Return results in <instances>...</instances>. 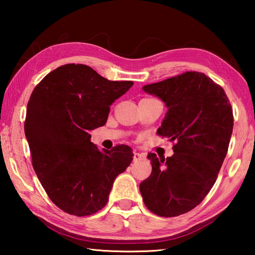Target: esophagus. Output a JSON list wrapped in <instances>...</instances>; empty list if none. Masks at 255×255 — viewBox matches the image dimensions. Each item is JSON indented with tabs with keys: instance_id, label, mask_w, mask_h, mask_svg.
I'll return each mask as SVG.
<instances>
[{
	"instance_id": "esophagus-1",
	"label": "esophagus",
	"mask_w": 255,
	"mask_h": 255,
	"mask_svg": "<svg viewBox=\"0 0 255 255\" xmlns=\"http://www.w3.org/2000/svg\"><path fill=\"white\" fill-rule=\"evenodd\" d=\"M143 157H144V155H143V154L135 152V153H133V157H132V159H133V162H137V161H140V159L143 158Z\"/></svg>"
}]
</instances>
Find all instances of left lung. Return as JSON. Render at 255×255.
Instances as JSON below:
<instances>
[{"label": "left lung", "instance_id": "left-lung-1", "mask_svg": "<svg viewBox=\"0 0 255 255\" xmlns=\"http://www.w3.org/2000/svg\"><path fill=\"white\" fill-rule=\"evenodd\" d=\"M165 103L157 133L175 141L174 154L147 158L152 173L139 184L152 213L175 217L192 210L213 188L230 145L233 110L225 91L204 73L187 72L143 86Z\"/></svg>", "mask_w": 255, "mask_h": 255}]
</instances>
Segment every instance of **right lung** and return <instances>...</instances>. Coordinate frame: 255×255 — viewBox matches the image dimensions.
Returning a JSON list of instances; mask_svg holds the SVG:
<instances>
[{"instance_id":"1","label":"right lung","mask_w":255,"mask_h":255,"mask_svg":"<svg viewBox=\"0 0 255 255\" xmlns=\"http://www.w3.org/2000/svg\"><path fill=\"white\" fill-rule=\"evenodd\" d=\"M132 84L67 64L32 91L24 122L32 166L50 200L65 213L81 217L101 210L115 179L131 163L129 146L102 152L90 131L106 125L110 106Z\"/></svg>"}]
</instances>
